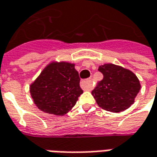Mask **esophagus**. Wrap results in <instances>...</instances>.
Wrapping results in <instances>:
<instances>
[{"mask_svg": "<svg viewBox=\"0 0 157 157\" xmlns=\"http://www.w3.org/2000/svg\"><path fill=\"white\" fill-rule=\"evenodd\" d=\"M81 87L83 90H91L92 88V84L90 80H85L81 82Z\"/></svg>", "mask_w": 157, "mask_h": 157, "instance_id": "esophagus-1", "label": "esophagus"}]
</instances>
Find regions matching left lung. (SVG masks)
<instances>
[{"mask_svg":"<svg viewBox=\"0 0 157 157\" xmlns=\"http://www.w3.org/2000/svg\"><path fill=\"white\" fill-rule=\"evenodd\" d=\"M98 71L104 78L92 91L98 106L115 113L128 109L134 103L141 87L135 74L113 63L101 65Z\"/></svg>","mask_w":157,"mask_h":157,"instance_id":"obj_1","label":"left lung"}]
</instances>
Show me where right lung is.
Masks as SVG:
<instances>
[{"mask_svg": "<svg viewBox=\"0 0 157 157\" xmlns=\"http://www.w3.org/2000/svg\"><path fill=\"white\" fill-rule=\"evenodd\" d=\"M38 109L48 114L63 116L71 110L83 93L74 63H49L29 86Z\"/></svg>", "mask_w": 157, "mask_h": 157, "instance_id": "right-lung-1", "label": "right lung"}]
</instances>
